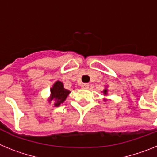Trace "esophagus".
<instances>
[{"mask_svg":"<svg viewBox=\"0 0 157 157\" xmlns=\"http://www.w3.org/2000/svg\"><path fill=\"white\" fill-rule=\"evenodd\" d=\"M81 87H82V88H84V89H88V88H89V84H83L82 85H81Z\"/></svg>","mask_w":157,"mask_h":157,"instance_id":"34e87169","label":"esophagus"}]
</instances>
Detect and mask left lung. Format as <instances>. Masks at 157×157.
<instances>
[{
	"label": "left lung",
	"instance_id": "left-lung-1",
	"mask_svg": "<svg viewBox=\"0 0 157 157\" xmlns=\"http://www.w3.org/2000/svg\"><path fill=\"white\" fill-rule=\"evenodd\" d=\"M103 92V95H104V96H106V95H107V94H108V89H107V87H105V88L103 90V92ZM103 100H104V101H107V99H106V98H104V99H103Z\"/></svg>",
	"mask_w": 157,
	"mask_h": 157
}]
</instances>
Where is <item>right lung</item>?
<instances>
[{
    "label": "right lung",
    "instance_id": "add662e5",
    "mask_svg": "<svg viewBox=\"0 0 157 157\" xmlns=\"http://www.w3.org/2000/svg\"><path fill=\"white\" fill-rule=\"evenodd\" d=\"M70 91L64 88V84L62 81L57 80L50 88V95L47 101L49 103L54 102V107H59L66 99Z\"/></svg>",
    "mask_w": 157,
    "mask_h": 157
}]
</instances>
